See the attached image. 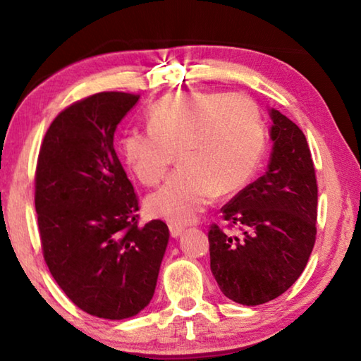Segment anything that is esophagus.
<instances>
[{
  "label": "esophagus",
  "mask_w": 361,
  "mask_h": 361,
  "mask_svg": "<svg viewBox=\"0 0 361 361\" xmlns=\"http://www.w3.org/2000/svg\"><path fill=\"white\" fill-rule=\"evenodd\" d=\"M169 229H170V235L172 237H178L183 231H185V228L183 226H178V224H169Z\"/></svg>",
  "instance_id": "esophagus-1"
}]
</instances>
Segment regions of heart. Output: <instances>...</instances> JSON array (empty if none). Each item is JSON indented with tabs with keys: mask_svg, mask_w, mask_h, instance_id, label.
Returning a JSON list of instances; mask_svg holds the SVG:
<instances>
[{
	"mask_svg": "<svg viewBox=\"0 0 361 361\" xmlns=\"http://www.w3.org/2000/svg\"><path fill=\"white\" fill-rule=\"evenodd\" d=\"M149 127L129 129L122 154L133 175L152 186L175 152L180 167L146 199V210L175 224L194 221L221 194L242 189L258 172L266 135L250 97L226 92H176L148 113Z\"/></svg>",
	"mask_w": 361,
	"mask_h": 361,
	"instance_id": "heart-1",
	"label": "heart"
}]
</instances>
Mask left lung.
I'll list each match as a JSON object with an SVG mask.
<instances>
[{"label":"left lung","mask_w":361,"mask_h":361,"mask_svg":"<svg viewBox=\"0 0 361 361\" xmlns=\"http://www.w3.org/2000/svg\"><path fill=\"white\" fill-rule=\"evenodd\" d=\"M274 142L267 172L226 204L228 229L209 231L210 269L232 301L258 305L282 295L301 276L317 235V178L302 130L271 109Z\"/></svg>","instance_id":"1"}]
</instances>
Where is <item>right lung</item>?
Returning <instances> with one entry per match:
<instances>
[{
  "label": "right lung",
  "instance_id": "add662e5",
  "mask_svg": "<svg viewBox=\"0 0 361 361\" xmlns=\"http://www.w3.org/2000/svg\"><path fill=\"white\" fill-rule=\"evenodd\" d=\"M138 99L99 92L66 106L49 126L35 173L49 271L79 309L109 320L149 304L170 235L161 219L138 224V195L113 146Z\"/></svg>",
  "mask_w": 361,
  "mask_h": 361
}]
</instances>
